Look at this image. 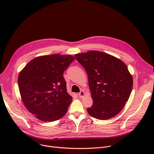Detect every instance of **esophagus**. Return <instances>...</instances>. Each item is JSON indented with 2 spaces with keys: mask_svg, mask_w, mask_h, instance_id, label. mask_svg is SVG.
I'll list each match as a JSON object with an SVG mask.
<instances>
[{
  "mask_svg": "<svg viewBox=\"0 0 154 154\" xmlns=\"http://www.w3.org/2000/svg\"><path fill=\"white\" fill-rule=\"evenodd\" d=\"M78 95H79V97L80 98H83L85 95V92L84 91H81L78 94Z\"/></svg>",
  "mask_w": 154,
  "mask_h": 154,
  "instance_id": "esophagus-1",
  "label": "esophagus"
}]
</instances>
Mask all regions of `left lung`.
Listing matches in <instances>:
<instances>
[{
	"mask_svg": "<svg viewBox=\"0 0 154 154\" xmlns=\"http://www.w3.org/2000/svg\"><path fill=\"white\" fill-rule=\"evenodd\" d=\"M86 70L93 105L88 114L99 120L117 115L128 101L133 78L126 64L116 57L100 51H91L75 54Z\"/></svg>",
	"mask_w": 154,
	"mask_h": 154,
	"instance_id": "left-lung-1",
	"label": "left lung"
}]
</instances>
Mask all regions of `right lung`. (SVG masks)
Instances as JSON below:
<instances>
[{
    "label": "right lung",
    "instance_id": "1",
    "mask_svg": "<svg viewBox=\"0 0 154 154\" xmlns=\"http://www.w3.org/2000/svg\"><path fill=\"white\" fill-rule=\"evenodd\" d=\"M74 60L71 55H41L31 60L20 72L21 99L37 119L50 122L66 115L73 98L67 93L63 74Z\"/></svg>",
    "mask_w": 154,
    "mask_h": 154
}]
</instances>
